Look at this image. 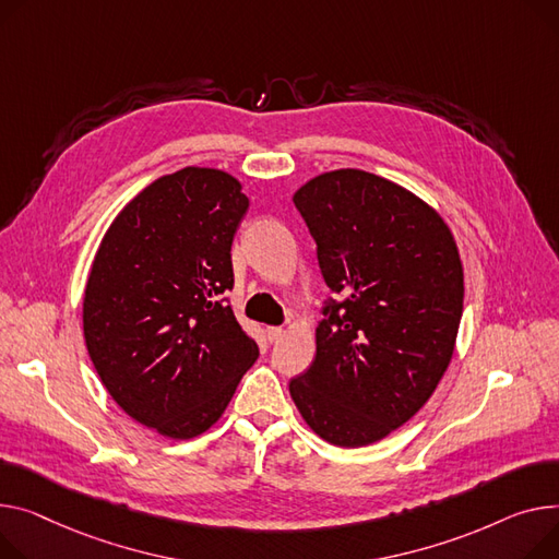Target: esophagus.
<instances>
[{"mask_svg": "<svg viewBox=\"0 0 559 559\" xmlns=\"http://www.w3.org/2000/svg\"><path fill=\"white\" fill-rule=\"evenodd\" d=\"M283 334H285V330H283L281 325H270V328H267V340H270V342H278V340L283 337Z\"/></svg>", "mask_w": 559, "mask_h": 559, "instance_id": "obj_1", "label": "esophagus"}]
</instances>
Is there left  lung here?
I'll use <instances>...</instances> for the list:
<instances>
[{
	"label": "left lung",
	"instance_id": "obj_1",
	"mask_svg": "<svg viewBox=\"0 0 559 559\" xmlns=\"http://www.w3.org/2000/svg\"><path fill=\"white\" fill-rule=\"evenodd\" d=\"M294 204L342 301H325L314 361L289 395L317 436L364 448L414 418L448 370L463 314L461 255L429 204L373 173H323Z\"/></svg>",
	"mask_w": 559,
	"mask_h": 559
}]
</instances>
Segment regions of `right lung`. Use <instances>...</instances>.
Masks as SVG:
<instances>
[{
	"instance_id": "right-lung-1",
	"label": "right lung",
	"mask_w": 559,
	"mask_h": 559,
	"mask_svg": "<svg viewBox=\"0 0 559 559\" xmlns=\"http://www.w3.org/2000/svg\"><path fill=\"white\" fill-rule=\"evenodd\" d=\"M247 209L229 173L181 168L145 186L94 255L87 353L123 412L162 436L189 440L215 425L258 357L225 296Z\"/></svg>"
}]
</instances>
